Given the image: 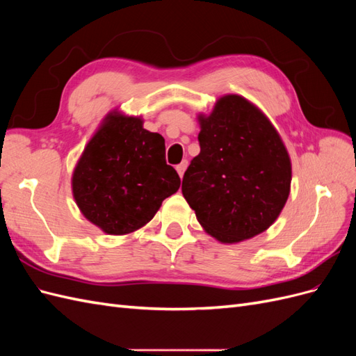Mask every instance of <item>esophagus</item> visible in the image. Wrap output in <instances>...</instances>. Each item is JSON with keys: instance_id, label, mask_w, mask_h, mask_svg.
<instances>
[{"instance_id": "obj_1", "label": "esophagus", "mask_w": 356, "mask_h": 356, "mask_svg": "<svg viewBox=\"0 0 356 356\" xmlns=\"http://www.w3.org/2000/svg\"><path fill=\"white\" fill-rule=\"evenodd\" d=\"M186 169H187V160L181 161L179 165H177V172H178V174H179V177H181V178H182V175H184Z\"/></svg>"}]
</instances>
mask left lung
Segmentation results:
<instances>
[{
	"instance_id": "left-lung-1",
	"label": "left lung",
	"mask_w": 356,
	"mask_h": 356,
	"mask_svg": "<svg viewBox=\"0 0 356 356\" xmlns=\"http://www.w3.org/2000/svg\"><path fill=\"white\" fill-rule=\"evenodd\" d=\"M200 153L182 178V195L213 238L234 243L264 232L289 195L291 161L267 117L238 95L200 118Z\"/></svg>"
}]
</instances>
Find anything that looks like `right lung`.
I'll use <instances>...</instances> for the list:
<instances>
[{
    "mask_svg": "<svg viewBox=\"0 0 356 356\" xmlns=\"http://www.w3.org/2000/svg\"><path fill=\"white\" fill-rule=\"evenodd\" d=\"M179 184L166 163L165 138L145 131L141 118L117 114L106 117L72 175L83 215L108 234L143 227Z\"/></svg>",
    "mask_w": 356,
    "mask_h": 356,
    "instance_id": "right-lung-1",
    "label": "right lung"
}]
</instances>
